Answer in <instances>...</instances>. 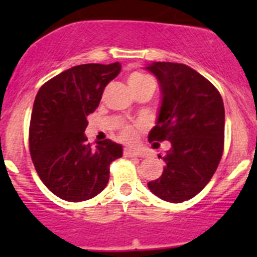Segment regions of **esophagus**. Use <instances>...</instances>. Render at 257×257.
<instances>
[{
    "mask_svg": "<svg viewBox=\"0 0 257 257\" xmlns=\"http://www.w3.org/2000/svg\"><path fill=\"white\" fill-rule=\"evenodd\" d=\"M123 154L126 157H139L140 156V152L136 151L135 148H130V147H126L123 151Z\"/></svg>",
    "mask_w": 257,
    "mask_h": 257,
    "instance_id": "34e87169",
    "label": "esophagus"
}]
</instances>
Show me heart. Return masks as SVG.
Masks as SVG:
<instances>
[{
	"instance_id": "obj_1",
	"label": "heart",
	"mask_w": 257,
	"mask_h": 257,
	"mask_svg": "<svg viewBox=\"0 0 257 257\" xmlns=\"http://www.w3.org/2000/svg\"><path fill=\"white\" fill-rule=\"evenodd\" d=\"M143 78H147L143 74H133L128 79V82H133V81H138V79H143ZM136 135H138V131H136V127L134 126H124L122 127L121 130V138L126 142H134L136 139Z\"/></svg>"
}]
</instances>
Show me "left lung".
<instances>
[{"label":"left lung","instance_id":"left-lung-1","mask_svg":"<svg viewBox=\"0 0 257 257\" xmlns=\"http://www.w3.org/2000/svg\"><path fill=\"white\" fill-rule=\"evenodd\" d=\"M145 69L158 79L162 96L148 139L171 143L163 157L162 175L149 181L148 188L163 201L180 203L197 196L219 166L224 149V103L216 87L188 65L154 61Z\"/></svg>","mask_w":257,"mask_h":257}]
</instances>
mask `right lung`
Segmentation results:
<instances>
[{"label":"right lung","instance_id":"obj_1","mask_svg":"<svg viewBox=\"0 0 257 257\" xmlns=\"http://www.w3.org/2000/svg\"><path fill=\"white\" fill-rule=\"evenodd\" d=\"M121 72L119 63L72 67L47 81L36 95L29 126V151L42 183L59 198L87 201L109 180V165L122 145L87 144V117L99 106L104 88Z\"/></svg>","mask_w":257,"mask_h":257}]
</instances>
